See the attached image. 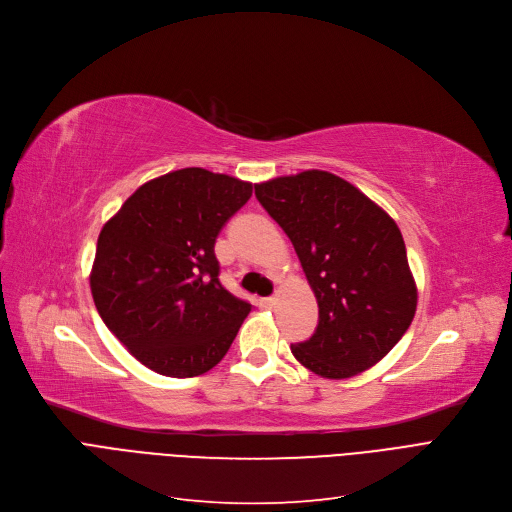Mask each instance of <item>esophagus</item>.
Listing matches in <instances>:
<instances>
[{
	"mask_svg": "<svg viewBox=\"0 0 512 512\" xmlns=\"http://www.w3.org/2000/svg\"><path fill=\"white\" fill-rule=\"evenodd\" d=\"M260 306L266 308V310H273V308L277 306V298H264V300L260 302Z\"/></svg>",
	"mask_w": 512,
	"mask_h": 512,
	"instance_id": "esophagus-1",
	"label": "esophagus"
}]
</instances>
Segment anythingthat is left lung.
Here are the masks:
<instances>
[{
    "label": "left lung",
    "mask_w": 512,
    "mask_h": 512,
    "mask_svg": "<svg viewBox=\"0 0 512 512\" xmlns=\"http://www.w3.org/2000/svg\"><path fill=\"white\" fill-rule=\"evenodd\" d=\"M256 198L285 231L319 304L296 360L325 379L367 371L392 350L417 310V283L396 221L327 170L256 185Z\"/></svg>",
    "instance_id": "1"
}]
</instances>
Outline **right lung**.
<instances>
[{"label":"right lung","mask_w":512,"mask_h":512,"mask_svg":"<svg viewBox=\"0 0 512 512\" xmlns=\"http://www.w3.org/2000/svg\"><path fill=\"white\" fill-rule=\"evenodd\" d=\"M252 183L181 168L143 183L102 227L89 285L131 356L164 377L204 375L250 314L218 281L214 243Z\"/></svg>","instance_id":"right-lung-1"}]
</instances>
